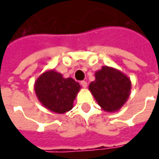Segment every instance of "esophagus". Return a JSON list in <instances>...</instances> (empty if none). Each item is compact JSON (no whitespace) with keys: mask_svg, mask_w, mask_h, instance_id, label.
Segmentation results:
<instances>
[{"mask_svg":"<svg viewBox=\"0 0 159 159\" xmlns=\"http://www.w3.org/2000/svg\"><path fill=\"white\" fill-rule=\"evenodd\" d=\"M80 84H81L82 87H84V88H86V86H87V83H86V81H85V80H82V81L80 82Z\"/></svg>","mask_w":159,"mask_h":159,"instance_id":"esophagus-1","label":"esophagus"}]
</instances>
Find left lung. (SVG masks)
I'll use <instances>...</instances> for the list:
<instances>
[{
    "label": "left lung",
    "mask_w": 159,
    "mask_h": 159,
    "mask_svg": "<svg viewBox=\"0 0 159 159\" xmlns=\"http://www.w3.org/2000/svg\"><path fill=\"white\" fill-rule=\"evenodd\" d=\"M131 81L116 69L104 66L95 73L89 90L98 104L107 111H116L125 103L130 95Z\"/></svg>",
    "instance_id": "1"
}]
</instances>
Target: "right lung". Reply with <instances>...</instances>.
Listing matches in <instances>:
<instances>
[{
	"instance_id": "obj_1",
	"label": "right lung",
	"mask_w": 159,
	"mask_h": 159,
	"mask_svg": "<svg viewBox=\"0 0 159 159\" xmlns=\"http://www.w3.org/2000/svg\"><path fill=\"white\" fill-rule=\"evenodd\" d=\"M80 88V84L73 79H65L55 71L42 73L34 86L36 95L42 105L57 113H64L73 108Z\"/></svg>"
}]
</instances>
